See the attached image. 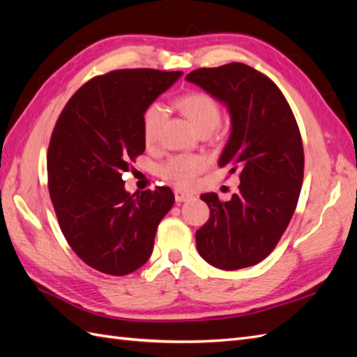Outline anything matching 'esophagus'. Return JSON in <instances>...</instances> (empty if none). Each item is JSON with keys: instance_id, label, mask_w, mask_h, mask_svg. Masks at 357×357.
<instances>
[{"instance_id": "esophagus-1", "label": "esophagus", "mask_w": 357, "mask_h": 357, "mask_svg": "<svg viewBox=\"0 0 357 357\" xmlns=\"http://www.w3.org/2000/svg\"><path fill=\"white\" fill-rule=\"evenodd\" d=\"M195 196L190 195V193H185V191H181V190H175V200L178 204L181 202H187V200H191Z\"/></svg>"}]
</instances>
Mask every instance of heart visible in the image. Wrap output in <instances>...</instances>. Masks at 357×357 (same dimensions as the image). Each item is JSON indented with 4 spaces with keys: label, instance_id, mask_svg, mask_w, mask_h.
I'll list each match as a JSON object with an SVG mask.
<instances>
[{
    "label": "heart",
    "instance_id": "obj_1",
    "mask_svg": "<svg viewBox=\"0 0 357 357\" xmlns=\"http://www.w3.org/2000/svg\"><path fill=\"white\" fill-rule=\"evenodd\" d=\"M176 105L199 132H211L220 122V104L208 91H187L178 98ZM162 119L164 108L161 104L152 102L144 108L142 116V132L143 140L148 146H153L158 142ZM206 166V158L200 155H175L162 164L161 175L176 187L190 188Z\"/></svg>",
    "mask_w": 357,
    "mask_h": 357
}]
</instances>
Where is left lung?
<instances>
[{
    "label": "left lung",
    "instance_id": "obj_1",
    "mask_svg": "<svg viewBox=\"0 0 357 357\" xmlns=\"http://www.w3.org/2000/svg\"><path fill=\"white\" fill-rule=\"evenodd\" d=\"M229 109L232 130L218 166L238 173L240 191L223 202L200 199L208 222L196 231L197 252L222 270L257 266L289 225L303 184L305 153L296 117L280 89L244 63L200 68L185 77Z\"/></svg>",
    "mask_w": 357,
    "mask_h": 357
}]
</instances>
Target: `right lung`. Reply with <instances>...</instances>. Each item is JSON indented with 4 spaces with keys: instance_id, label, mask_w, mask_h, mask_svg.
Returning a JSON list of instances; mask_svg holds the SVG:
<instances>
[{
    "instance_id": "obj_1",
    "label": "right lung",
    "mask_w": 357,
    "mask_h": 357,
    "mask_svg": "<svg viewBox=\"0 0 357 357\" xmlns=\"http://www.w3.org/2000/svg\"><path fill=\"white\" fill-rule=\"evenodd\" d=\"M182 72L121 69L89 79L57 119L48 148V188L60 229L89 267L125 276L151 258L175 202L169 187L130 195L123 172L146 149L144 108Z\"/></svg>"
}]
</instances>
